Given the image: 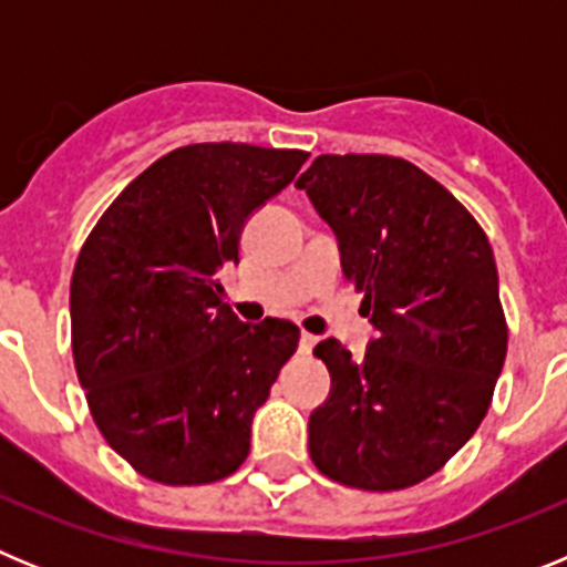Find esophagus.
Returning <instances> with one entry per match:
<instances>
[{
    "mask_svg": "<svg viewBox=\"0 0 567 567\" xmlns=\"http://www.w3.org/2000/svg\"><path fill=\"white\" fill-rule=\"evenodd\" d=\"M315 343H318V338H315V334H309V332H300V343H298V349H300V354H309L315 349Z\"/></svg>",
    "mask_w": 567,
    "mask_h": 567,
    "instance_id": "esophagus-1",
    "label": "esophagus"
}]
</instances>
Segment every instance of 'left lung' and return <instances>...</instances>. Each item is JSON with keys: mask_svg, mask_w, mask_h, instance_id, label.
<instances>
[{"mask_svg": "<svg viewBox=\"0 0 567 567\" xmlns=\"http://www.w3.org/2000/svg\"><path fill=\"white\" fill-rule=\"evenodd\" d=\"M295 187L332 227L378 329L363 360L334 338L315 346L332 392L309 417L312 463L363 491L423 483L477 432L503 372L488 238L443 184L394 155H318Z\"/></svg>", "mask_w": 567, "mask_h": 567, "instance_id": "left-lung-1", "label": "left lung"}]
</instances>
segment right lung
<instances>
[{
    "label": "right lung",
    "mask_w": 567,
    "mask_h": 567,
    "mask_svg": "<svg viewBox=\"0 0 567 567\" xmlns=\"http://www.w3.org/2000/svg\"><path fill=\"white\" fill-rule=\"evenodd\" d=\"M303 150L189 144L104 209L70 280L73 363L115 454L164 485L229 477L249 454L300 329L240 323L218 272L238 264L249 215L287 187Z\"/></svg>",
    "instance_id": "right-lung-1"
}]
</instances>
